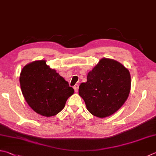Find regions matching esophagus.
Here are the masks:
<instances>
[{
	"label": "esophagus",
	"instance_id": "obj_1",
	"mask_svg": "<svg viewBox=\"0 0 156 156\" xmlns=\"http://www.w3.org/2000/svg\"><path fill=\"white\" fill-rule=\"evenodd\" d=\"M73 88H74L75 92H78V90H79V85L78 84H75V86H74V87H73Z\"/></svg>",
	"mask_w": 156,
	"mask_h": 156
}]
</instances>
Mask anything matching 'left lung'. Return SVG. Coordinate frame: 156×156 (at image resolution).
<instances>
[{"mask_svg": "<svg viewBox=\"0 0 156 156\" xmlns=\"http://www.w3.org/2000/svg\"><path fill=\"white\" fill-rule=\"evenodd\" d=\"M130 87L129 70L119 62L105 58L88 73L87 81L79 86V94L91 114L104 118L122 107Z\"/></svg>", "mask_w": 156, "mask_h": 156, "instance_id": "obj_1", "label": "left lung"}]
</instances>
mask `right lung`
I'll use <instances>...</instances> for the list:
<instances>
[{
    "label": "right lung",
    "mask_w": 156,
    "mask_h": 156,
    "mask_svg": "<svg viewBox=\"0 0 156 156\" xmlns=\"http://www.w3.org/2000/svg\"><path fill=\"white\" fill-rule=\"evenodd\" d=\"M20 87L26 102L38 114L51 117L63 109L74 93L69 83L46 64L45 60L29 63L22 69Z\"/></svg>",
    "instance_id": "1"
}]
</instances>
